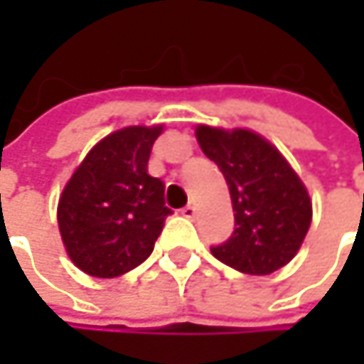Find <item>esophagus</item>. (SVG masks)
I'll list each match as a JSON object with an SVG mask.
<instances>
[{
  "label": "esophagus",
  "instance_id": "1",
  "mask_svg": "<svg viewBox=\"0 0 364 364\" xmlns=\"http://www.w3.org/2000/svg\"><path fill=\"white\" fill-rule=\"evenodd\" d=\"M181 213H183V217H187V219H193V217H196V206H193V204H187Z\"/></svg>",
  "mask_w": 364,
  "mask_h": 364
}]
</instances>
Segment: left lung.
<instances>
[{"mask_svg":"<svg viewBox=\"0 0 364 364\" xmlns=\"http://www.w3.org/2000/svg\"><path fill=\"white\" fill-rule=\"evenodd\" d=\"M196 139L228 181L236 221L234 234L210 253L221 263L253 276L287 265L312 223V200L297 173L253 130L200 124Z\"/></svg>","mask_w":364,"mask_h":364,"instance_id":"left-lung-1","label":"left lung"}]
</instances>
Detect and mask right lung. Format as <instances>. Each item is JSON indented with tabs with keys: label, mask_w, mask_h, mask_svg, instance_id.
<instances>
[{
	"label": "right lung",
	"mask_w": 364,
	"mask_h": 364,
	"mask_svg": "<svg viewBox=\"0 0 364 364\" xmlns=\"http://www.w3.org/2000/svg\"><path fill=\"white\" fill-rule=\"evenodd\" d=\"M164 126H128L99 141L58 200V230L71 261L97 278L141 265L173 213L164 183L147 173Z\"/></svg>",
	"instance_id": "add662e5"
}]
</instances>
